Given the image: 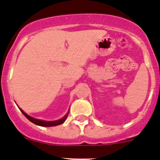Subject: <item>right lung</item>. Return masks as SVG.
Returning <instances> with one entry per match:
<instances>
[{"mask_svg":"<svg viewBox=\"0 0 160 160\" xmlns=\"http://www.w3.org/2000/svg\"><path fill=\"white\" fill-rule=\"evenodd\" d=\"M20 110L22 112V114H23L24 115H25V117H26L30 121V122H32V123L35 124V125H39V126H44V127H51V126H56V125H61V124H62L64 122H65V120L67 119V116H68V114H69V113H67V114H66V116H64L62 119H59V120L54 121V122H45V121H42V120H38V119L33 118L30 117L29 115H28L27 114H25V113L24 112V111H22L21 108H20Z\"/></svg>","mask_w":160,"mask_h":160,"instance_id":"obj_1","label":"right lung"}]
</instances>
